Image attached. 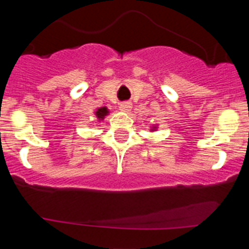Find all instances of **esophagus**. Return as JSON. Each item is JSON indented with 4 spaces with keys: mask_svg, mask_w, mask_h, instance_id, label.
Wrapping results in <instances>:
<instances>
[{
    "mask_svg": "<svg viewBox=\"0 0 249 249\" xmlns=\"http://www.w3.org/2000/svg\"><path fill=\"white\" fill-rule=\"evenodd\" d=\"M130 108H131V104H130V102H122V104L119 105V109L122 110V112H129Z\"/></svg>",
    "mask_w": 249,
    "mask_h": 249,
    "instance_id": "esophagus-1",
    "label": "esophagus"
}]
</instances>
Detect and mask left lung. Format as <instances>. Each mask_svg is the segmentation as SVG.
<instances>
[{"label": "left lung", "mask_w": 249, "mask_h": 249, "mask_svg": "<svg viewBox=\"0 0 249 249\" xmlns=\"http://www.w3.org/2000/svg\"><path fill=\"white\" fill-rule=\"evenodd\" d=\"M154 130H157V127H155V126H153L152 129H150V131H154Z\"/></svg>", "instance_id": "obj_1"}]
</instances>
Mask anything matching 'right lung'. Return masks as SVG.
<instances>
[{
    "label": "right lung",
    "instance_id": "add662e5",
    "mask_svg": "<svg viewBox=\"0 0 249 249\" xmlns=\"http://www.w3.org/2000/svg\"><path fill=\"white\" fill-rule=\"evenodd\" d=\"M109 110L107 109V107H101V108H97L96 112H95V115H96V118L99 119V122H101V120L105 119V117L106 115H108Z\"/></svg>",
    "mask_w": 249,
    "mask_h": 249
}]
</instances>
